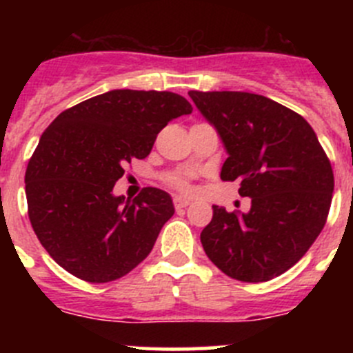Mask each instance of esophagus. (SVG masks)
<instances>
[{"label": "esophagus", "mask_w": 353, "mask_h": 353, "mask_svg": "<svg viewBox=\"0 0 353 353\" xmlns=\"http://www.w3.org/2000/svg\"><path fill=\"white\" fill-rule=\"evenodd\" d=\"M190 199L188 198H183V196H176L174 198V206H176L177 210H181V208H186L188 205H190Z\"/></svg>", "instance_id": "1"}]
</instances>
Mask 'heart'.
Here are the masks:
<instances>
[{"label":"heart","instance_id":"obj_1","mask_svg":"<svg viewBox=\"0 0 353 353\" xmlns=\"http://www.w3.org/2000/svg\"><path fill=\"white\" fill-rule=\"evenodd\" d=\"M167 184L176 190L183 191V193H188L191 191V183H190V174H184V172H177V174H170L167 177Z\"/></svg>","mask_w":353,"mask_h":353}]
</instances>
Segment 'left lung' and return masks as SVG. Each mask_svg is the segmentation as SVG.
Returning <instances> with one entry per match:
<instances>
[{
	"label": "left lung",
	"mask_w": 353,
	"mask_h": 353,
	"mask_svg": "<svg viewBox=\"0 0 353 353\" xmlns=\"http://www.w3.org/2000/svg\"><path fill=\"white\" fill-rule=\"evenodd\" d=\"M220 134L227 160L220 177L239 181L248 213L213 206L201 232L206 256L241 282H268L307 252L333 196V169L311 124L285 105L249 92L191 90Z\"/></svg>",
	"instance_id": "obj_1"
}]
</instances>
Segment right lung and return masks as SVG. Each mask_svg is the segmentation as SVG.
<instances>
[{
    "label": "right lung",
    "mask_w": 353,
    "mask_h": 353,
    "mask_svg": "<svg viewBox=\"0 0 353 353\" xmlns=\"http://www.w3.org/2000/svg\"><path fill=\"white\" fill-rule=\"evenodd\" d=\"M193 112L172 92L110 90L63 110L25 172L28 219L52 259L92 283L121 279L154 248L174 215L172 198L145 188L114 196L126 163L150 154L167 123Z\"/></svg>",
    "instance_id": "add662e5"
}]
</instances>
